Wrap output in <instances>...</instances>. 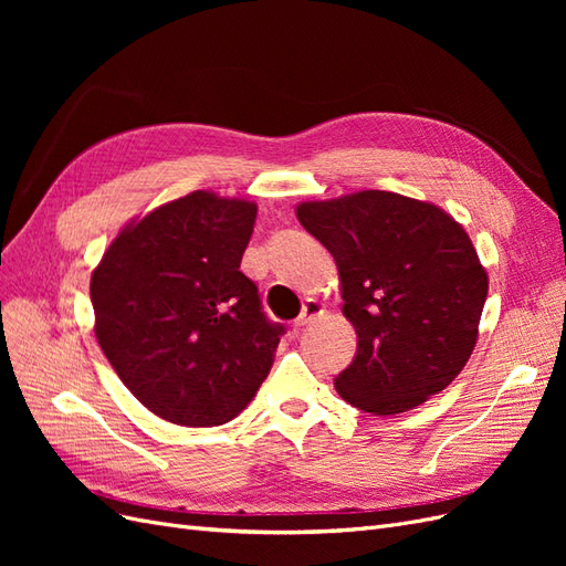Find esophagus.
<instances>
[{"label": "esophagus", "mask_w": 566, "mask_h": 566, "mask_svg": "<svg viewBox=\"0 0 566 566\" xmlns=\"http://www.w3.org/2000/svg\"><path fill=\"white\" fill-rule=\"evenodd\" d=\"M323 304L318 300H306L304 306H302V314L295 318V328H304V325L314 323L316 318L323 316Z\"/></svg>", "instance_id": "34e87169"}]
</instances>
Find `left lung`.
Listing matches in <instances>:
<instances>
[{
	"label": "left lung",
	"mask_w": 566,
	"mask_h": 566,
	"mask_svg": "<svg viewBox=\"0 0 566 566\" xmlns=\"http://www.w3.org/2000/svg\"><path fill=\"white\" fill-rule=\"evenodd\" d=\"M333 254L354 361L335 378L347 403L403 413L447 389L476 345L489 276L470 235L432 202L389 191L297 205Z\"/></svg>",
	"instance_id": "1"
}]
</instances>
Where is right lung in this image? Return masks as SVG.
<instances>
[{
    "label": "right lung",
    "mask_w": 566,
    "mask_h": 566,
    "mask_svg": "<svg viewBox=\"0 0 566 566\" xmlns=\"http://www.w3.org/2000/svg\"><path fill=\"white\" fill-rule=\"evenodd\" d=\"M256 205L193 191L119 231L92 273L96 339L150 413L184 427L233 420L285 333L241 271Z\"/></svg>",
    "instance_id": "1"
}]
</instances>
